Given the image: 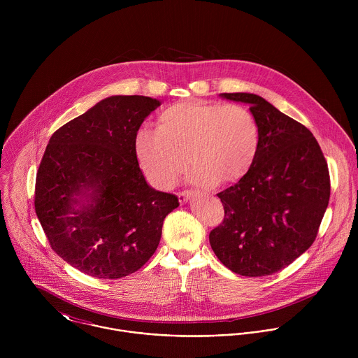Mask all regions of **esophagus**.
Masks as SVG:
<instances>
[{
  "label": "esophagus",
  "instance_id": "esophagus-1",
  "mask_svg": "<svg viewBox=\"0 0 358 358\" xmlns=\"http://www.w3.org/2000/svg\"><path fill=\"white\" fill-rule=\"evenodd\" d=\"M194 194V192H180L179 194H178V197H179V203L180 204H186L189 200H190V197Z\"/></svg>",
  "mask_w": 358,
  "mask_h": 358
}]
</instances>
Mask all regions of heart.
I'll use <instances>...</instances> for the list:
<instances>
[{
  "label": "heart",
  "mask_w": 358,
  "mask_h": 358,
  "mask_svg": "<svg viewBox=\"0 0 358 358\" xmlns=\"http://www.w3.org/2000/svg\"><path fill=\"white\" fill-rule=\"evenodd\" d=\"M259 143V124L247 107L185 101L164 108L153 131L138 134L135 155L157 189H172L187 164L192 183L226 186L251 172Z\"/></svg>",
  "instance_id": "obj_1"
}]
</instances>
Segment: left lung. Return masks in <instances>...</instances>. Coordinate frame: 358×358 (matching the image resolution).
Wrapping results in <instances>:
<instances>
[{
  "label": "left lung",
  "instance_id": "8db88e82",
  "mask_svg": "<svg viewBox=\"0 0 358 358\" xmlns=\"http://www.w3.org/2000/svg\"><path fill=\"white\" fill-rule=\"evenodd\" d=\"M219 96L250 106L260 143L251 172L217 194L224 219L210 231L209 244L231 271L270 275L314 243L329 201L328 165L306 127L262 96L248 92Z\"/></svg>",
  "mask_w": 358,
  "mask_h": 358
}]
</instances>
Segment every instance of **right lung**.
Instances as JSON below:
<instances>
[{
    "label": "right lung",
    "mask_w": 358,
    "mask_h": 358,
    "mask_svg": "<svg viewBox=\"0 0 358 358\" xmlns=\"http://www.w3.org/2000/svg\"><path fill=\"white\" fill-rule=\"evenodd\" d=\"M161 101L115 95L59 128L36 180V213L52 250L77 270L115 280L155 252L175 194L153 189L135 155L142 122Z\"/></svg>",
    "instance_id": "obj_1"
}]
</instances>
